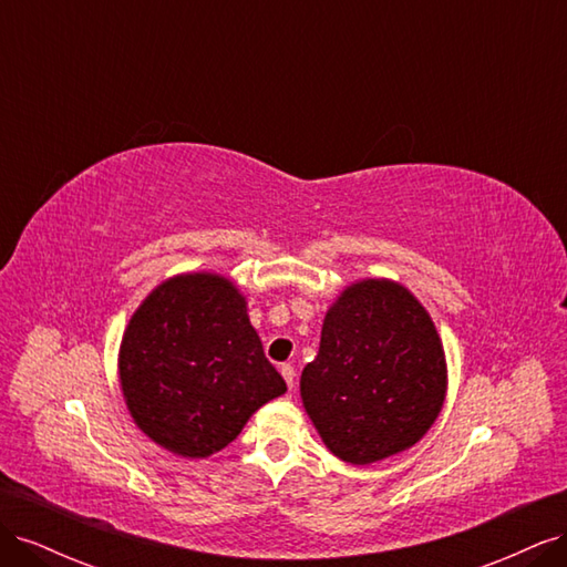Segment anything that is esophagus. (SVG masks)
<instances>
[{"instance_id":"obj_1","label":"esophagus","mask_w":567,"mask_h":567,"mask_svg":"<svg viewBox=\"0 0 567 567\" xmlns=\"http://www.w3.org/2000/svg\"><path fill=\"white\" fill-rule=\"evenodd\" d=\"M281 375H284V381H286L288 390H293V385H296V369L290 367V364H284V367H281Z\"/></svg>"}]
</instances>
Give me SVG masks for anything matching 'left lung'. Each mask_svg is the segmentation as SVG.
Returning a JSON list of instances; mask_svg holds the SVG:
<instances>
[{
	"label": "left lung",
	"instance_id": "left-lung-1",
	"mask_svg": "<svg viewBox=\"0 0 567 567\" xmlns=\"http://www.w3.org/2000/svg\"><path fill=\"white\" fill-rule=\"evenodd\" d=\"M300 398L329 452L354 466L414 447L447 398V359L431 315L398 281L346 286L326 310Z\"/></svg>",
	"mask_w": 567,
	"mask_h": 567
}]
</instances>
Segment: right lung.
Listing matches in <instances>:
<instances>
[{
  "mask_svg": "<svg viewBox=\"0 0 567 567\" xmlns=\"http://www.w3.org/2000/svg\"><path fill=\"white\" fill-rule=\"evenodd\" d=\"M117 375L136 427L184 458L225 450L286 392L246 296L215 271L177 274L151 290L123 333Z\"/></svg>",
  "mask_w": 567,
  "mask_h": 567,
  "instance_id": "right-lung-1",
  "label": "right lung"
}]
</instances>
